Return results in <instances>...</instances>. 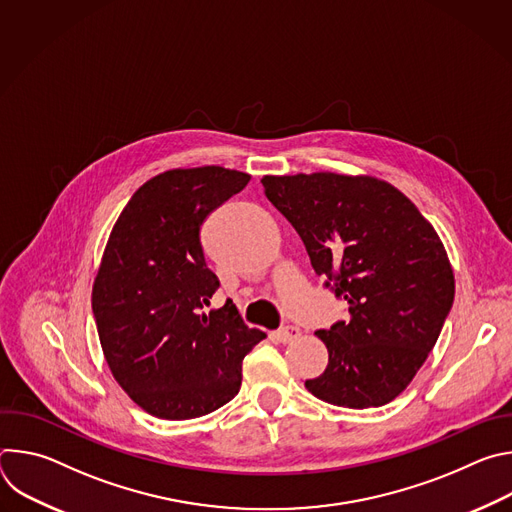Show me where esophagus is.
I'll return each instance as SVG.
<instances>
[{
    "mask_svg": "<svg viewBox=\"0 0 512 512\" xmlns=\"http://www.w3.org/2000/svg\"><path fill=\"white\" fill-rule=\"evenodd\" d=\"M300 336H302V330H300L298 326H283V328H279V330L275 332V338H277L279 342H283V344L294 342V340L300 338Z\"/></svg>",
    "mask_w": 512,
    "mask_h": 512,
    "instance_id": "34e87169",
    "label": "esophagus"
}]
</instances>
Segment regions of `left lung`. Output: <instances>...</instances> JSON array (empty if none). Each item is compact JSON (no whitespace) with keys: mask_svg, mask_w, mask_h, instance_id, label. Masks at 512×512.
Instances as JSON below:
<instances>
[{"mask_svg":"<svg viewBox=\"0 0 512 512\" xmlns=\"http://www.w3.org/2000/svg\"><path fill=\"white\" fill-rule=\"evenodd\" d=\"M261 184L304 241L314 271L348 304V320L316 332L328 367L306 389L348 409L387 405L421 369L454 304L440 235L401 190L375 176L314 172L263 176Z\"/></svg>","mask_w":512,"mask_h":512,"instance_id":"1","label":"left lung"}]
</instances>
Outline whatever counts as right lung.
<instances>
[{
  "label": "right lung",
  "mask_w": 512,
  "mask_h": 512,
  "mask_svg": "<svg viewBox=\"0 0 512 512\" xmlns=\"http://www.w3.org/2000/svg\"><path fill=\"white\" fill-rule=\"evenodd\" d=\"M249 180L221 166L168 170L139 186L113 225L93 314L111 375L154 417L184 421L229 403L245 354L265 338L231 300L204 312L221 283L206 267L200 229Z\"/></svg>",
  "instance_id": "right-lung-1"
}]
</instances>
